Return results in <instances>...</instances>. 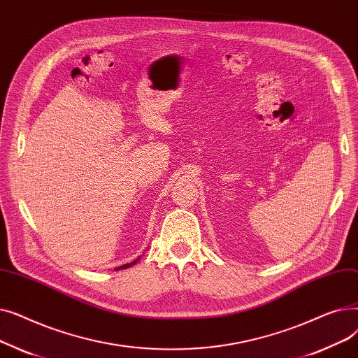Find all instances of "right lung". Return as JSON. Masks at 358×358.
I'll return each instance as SVG.
<instances>
[{
  "label": "right lung",
  "mask_w": 358,
  "mask_h": 358,
  "mask_svg": "<svg viewBox=\"0 0 358 358\" xmlns=\"http://www.w3.org/2000/svg\"><path fill=\"white\" fill-rule=\"evenodd\" d=\"M138 261V259H136ZM136 261H134V262H130V264H124V266H122V267H117L116 270H123V268H127V267H130L131 264H136Z\"/></svg>",
  "instance_id": "1"
}]
</instances>
